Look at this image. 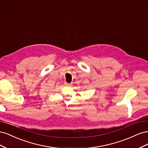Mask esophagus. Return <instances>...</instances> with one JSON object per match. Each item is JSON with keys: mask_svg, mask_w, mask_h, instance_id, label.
<instances>
[{"mask_svg": "<svg viewBox=\"0 0 148 148\" xmlns=\"http://www.w3.org/2000/svg\"><path fill=\"white\" fill-rule=\"evenodd\" d=\"M65 86H71V84H70V83H65Z\"/></svg>", "mask_w": 148, "mask_h": 148, "instance_id": "34e87169", "label": "esophagus"}]
</instances>
